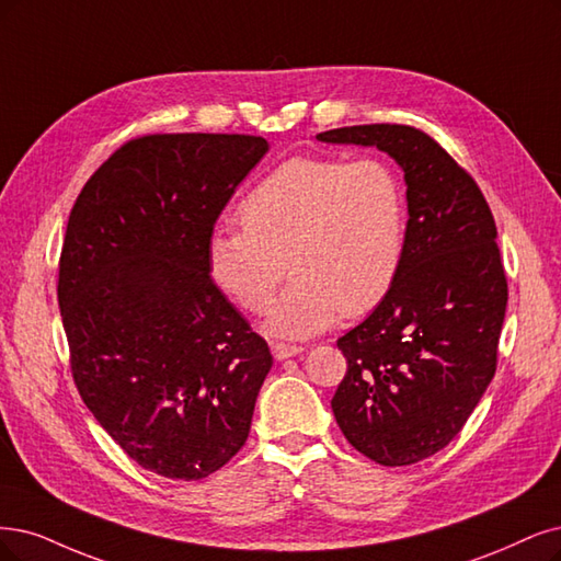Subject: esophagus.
Listing matches in <instances>:
<instances>
[{"instance_id": "1", "label": "esophagus", "mask_w": 561, "mask_h": 561, "mask_svg": "<svg viewBox=\"0 0 561 561\" xmlns=\"http://www.w3.org/2000/svg\"><path fill=\"white\" fill-rule=\"evenodd\" d=\"M298 354H302V346H296V344H275L273 346L275 360H286V358L298 356Z\"/></svg>"}]
</instances>
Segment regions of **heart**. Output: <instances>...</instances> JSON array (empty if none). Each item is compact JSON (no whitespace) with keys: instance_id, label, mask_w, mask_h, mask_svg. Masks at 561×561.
I'll list each match as a JSON object with an SVG mask.
<instances>
[{"instance_id":"obj_1","label":"heart","mask_w":561,"mask_h":561,"mask_svg":"<svg viewBox=\"0 0 561 561\" xmlns=\"http://www.w3.org/2000/svg\"><path fill=\"white\" fill-rule=\"evenodd\" d=\"M238 219L242 231L219 226L207 236V273L240 309L261 314L284 261L294 279L267 312L273 335L312 337L342 312L365 314L400 275L407 196L379 159L296 157L244 196Z\"/></svg>"}]
</instances>
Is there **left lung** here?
<instances>
[{"label":"left lung","mask_w":561,"mask_h":561,"mask_svg":"<svg viewBox=\"0 0 561 561\" xmlns=\"http://www.w3.org/2000/svg\"><path fill=\"white\" fill-rule=\"evenodd\" d=\"M317 140L377 148L404 173L400 275L337 340L348 367L330 404L369 460L416 465L450 444L494 377L508 300L496 226L479 184L419 129L363 124Z\"/></svg>","instance_id":"left-lung-1"}]
</instances>
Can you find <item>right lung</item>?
<instances>
[{"label": "right lung", "mask_w": 561, "mask_h": 561, "mask_svg": "<svg viewBox=\"0 0 561 561\" xmlns=\"http://www.w3.org/2000/svg\"><path fill=\"white\" fill-rule=\"evenodd\" d=\"M261 136L129 140L82 186L57 300L82 402L142 469L201 481L244 446L273 356L210 279L205 242Z\"/></svg>", "instance_id": "right-lung-1"}]
</instances>
